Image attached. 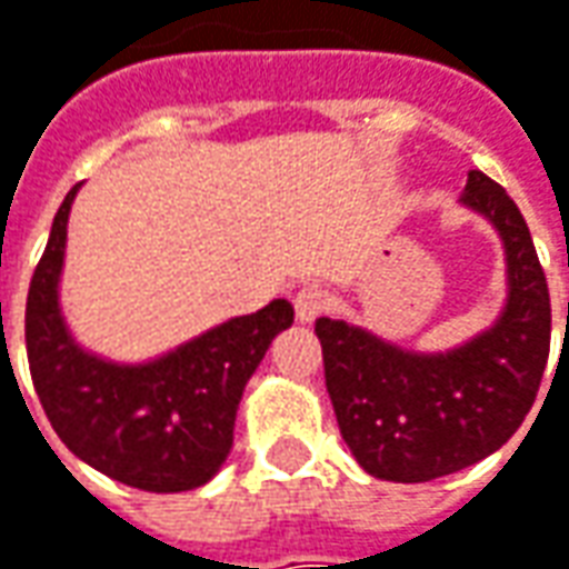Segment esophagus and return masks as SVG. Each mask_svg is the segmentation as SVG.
<instances>
[{
  "mask_svg": "<svg viewBox=\"0 0 569 569\" xmlns=\"http://www.w3.org/2000/svg\"><path fill=\"white\" fill-rule=\"evenodd\" d=\"M295 310L300 322H313L329 310V291L322 284H303L295 297Z\"/></svg>",
  "mask_w": 569,
  "mask_h": 569,
  "instance_id": "esophagus-1",
  "label": "esophagus"
}]
</instances>
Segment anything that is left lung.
I'll return each instance as SVG.
<instances>
[{"label": "left lung", "mask_w": 569, "mask_h": 569, "mask_svg": "<svg viewBox=\"0 0 569 569\" xmlns=\"http://www.w3.org/2000/svg\"><path fill=\"white\" fill-rule=\"evenodd\" d=\"M462 202L491 218L507 250L510 297L493 329L447 355H411L317 319L341 437L382 481L418 485L491 456L526 421L548 363L551 297L522 211L481 170H469Z\"/></svg>", "instance_id": "left-lung-1"}]
</instances>
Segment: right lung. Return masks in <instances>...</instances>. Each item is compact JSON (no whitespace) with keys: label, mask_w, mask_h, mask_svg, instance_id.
<instances>
[{"label":"right lung","mask_w":569,"mask_h":569,"mask_svg":"<svg viewBox=\"0 0 569 569\" xmlns=\"http://www.w3.org/2000/svg\"><path fill=\"white\" fill-rule=\"evenodd\" d=\"M78 183L53 218L28 291L24 341L37 399L59 440L113 481L154 493L206 485L233 447V418L252 370L295 322L272 300L151 363H110L78 348L56 300L66 221Z\"/></svg>","instance_id":"right-lung-1"}]
</instances>
